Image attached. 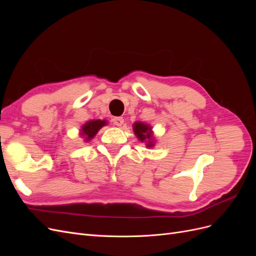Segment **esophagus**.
I'll return each mask as SVG.
<instances>
[{"instance_id": "34e87169", "label": "esophagus", "mask_w": 256, "mask_h": 256, "mask_svg": "<svg viewBox=\"0 0 256 256\" xmlns=\"http://www.w3.org/2000/svg\"><path fill=\"white\" fill-rule=\"evenodd\" d=\"M113 124H114V125L115 126H122V124H124V118H113Z\"/></svg>"}]
</instances>
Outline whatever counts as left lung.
I'll return each instance as SVG.
<instances>
[{"mask_svg":"<svg viewBox=\"0 0 256 256\" xmlns=\"http://www.w3.org/2000/svg\"><path fill=\"white\" fill-rule=\"evenodd\" d=\"M134 132L141 142H146L147 147H152L154 142L152 140V131L150 125L144 122H136L134 124Z\"/></svg>","mask_w":256,"mask_h":256,"instance_id":"obj_1","label":"left lung"}]
</instances>
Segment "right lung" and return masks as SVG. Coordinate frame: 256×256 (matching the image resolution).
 <instances>
[{"label":"right lung","mask_w":256,"mask_h":256,"mask_svg":"<svg viewBox=\"0 0 256 256\" xmlns=\"http://www.w3.org/2000/svg\"><path fill=\"white\" fill-rule=\"evenodd\" d=\"M106 125V120H94L85 122L84 125L81 127L80 134L84 136V142L90 141L92 138H94L98 131L102 129L104 126Z\"/></svg>","instance_id":"obj_1"}]
</instances>
